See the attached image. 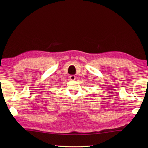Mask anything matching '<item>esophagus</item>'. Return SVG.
Wrapping results in <instances>:
<instances>
[{
	"instance_id": "34e87169",
	"label": "esophagus",
	"mask_w": 148,
	"mask_h": 148,
	"mask_svg": "<svg viewBox=\"0 0 148 148\" xmlns=\"http://www.w3.org/2000/svg\"><path fill=\"white\" fill-rule=\"evenodd\" d=\"M70 79L72 81L75 80L76 79V76H74V75H71V76H70Z\"/></svg>"
}]
</instances>
